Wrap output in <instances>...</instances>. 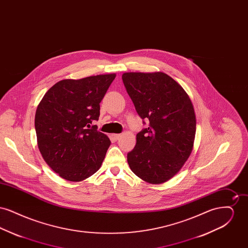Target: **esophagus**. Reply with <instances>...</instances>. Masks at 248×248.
Listing matches in <instances>:
<instances>
[{"label": "esophagus", "mask_w": 248, "mask_h": 248, "mask_svg": "<svg viewBox=\"0 0 248 248\" xmlns=\"http://www.w3.org/2000/svg\"><path fill=\"white\" fill-rule=\"evenodd\" d=\"M120 138H121V135H120V134H112V135H111V139H112L113 140H118Z\"/></svg>", "instance_id": "1"}]
</instances>
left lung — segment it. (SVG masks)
Instances as JSON below:
<instances>
[{
    "instance_id": "1",
    "label": "left lung",
    "mask_w": 248,
    "mask_h": 248,
    "mask_svg": "<svg viewBox=\"0 0 248 248\" xmlns=\"http://www.w3.org/2000/svg\"><path fill=\"white\" fill-rule=\"evenodd\" d=\"M122 79L138 114L150 122L137 135V144L127 154L128 165L142 180L164 183L192 152L196 117L191 100L164 72H125Z\"/></svg>"
}]
</instances>
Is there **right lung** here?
<instances>
[{"label": "right lung", "mask_w": 248, "mask_h": 248, "mask_svg": "<svg viewBox=\"0 0 248 248\" xmlns=\"http://www.w3.org/2000/svg\"><path fill=\"white\" fill-rule=\"evenodd\" d=\"M116 74H101L54 84L35 113L37 143L50 168L69 181L91 177L102 165L110 140L98 132L99 103Z\"/></svg>", "instance_id": "add662e5"}]
</instances>
